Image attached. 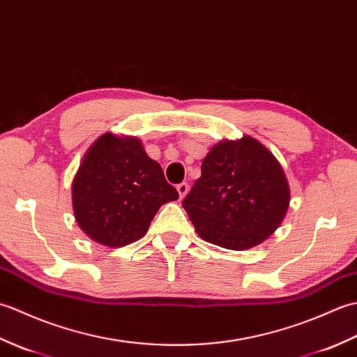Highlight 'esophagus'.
Listing matches in <instances>:
<instances>
[{
	"mask_svg": "<svg viewBox=\"0 0 357 357\" xmlns=\"http://www.w3.org/2000/svg\"><path fill=\"white\" fill-rule=\"evenodd\" d=\"M176 190H178V193H179V198H184V196H185L187 192H188V184H187V183L178 184V185H176Z\"/></svg>",
	"mask_w": 357,
	"mask_h": 357,
	"instance_id": "obj_1",
	"label": "esophagus"
}]
</instances>
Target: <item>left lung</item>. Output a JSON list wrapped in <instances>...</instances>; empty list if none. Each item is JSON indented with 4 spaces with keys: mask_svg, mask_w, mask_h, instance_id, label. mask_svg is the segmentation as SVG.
I'll return each mask as SVG.
<instances>
[{
    "mask_svg": "<svg viewBox=\"0 0 357 357\" xmlns=\"http://www.w3.org/2000/svg\"><path fill=\"white\" fill-rule=\"evenodd\" d=\"M288 204L290 188L278 159L261 142L244 136L210 150L183 207L202 239L245 250L278 229Z\"/></svg>",
    "mask_w": 357,
    "mask_h": 357,
    "instance_id": "obj_1",
    "label": "left lung"
}]
</instances>
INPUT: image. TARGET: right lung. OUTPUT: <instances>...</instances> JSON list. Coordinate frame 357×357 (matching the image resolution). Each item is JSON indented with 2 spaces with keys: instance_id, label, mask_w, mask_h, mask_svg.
I'll use <instances>...</instances> for the list:
<instances>
[{
  "instance_id": "add662e5",
  "label": "right lung",
  "mask_w": 357,
  "mask_h": 357,
  "mask_svg": "<svg viewBox=\"0 0 357 357\" xmlns=\"http://www.w3.org/2000/svg\"><path fill=\"white\" fill-rule=\"evenodd\" d=\"M178 198L162 167L147 156L139 139L112 133L89 149L72 185L78 225L107 247L142 238L159 207Z\"/></svg>"
}]
</instances>
